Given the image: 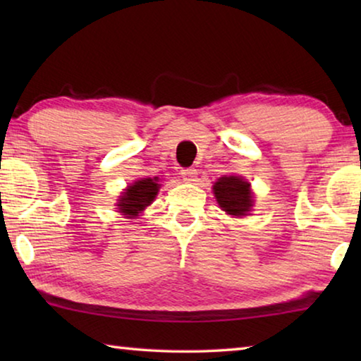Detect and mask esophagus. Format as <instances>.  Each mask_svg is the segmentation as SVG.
Segmentation results:
<instances>
[{"mask_svg": "<svg viewBox=\"0 0 361 361\" xmlns=\"http://www.w3.org/2000/svg\"><path fill=\"white\" fill-rule=\"evenodd\" d=\"M180 175H181L183 180L191 183V181H195V176H197V170H195V169H183Z\"/></svg>", "mask_w": 361, "mask_h": 361, "instance_id": "obj_1", "label": "esophagus"}]
</instances>
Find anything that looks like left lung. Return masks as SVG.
<instances>
[{"mask_svg":"<svg viewBox=\"0 0 361 361\" xmlns=\"http://www.w3.org/2000/svg\"><path fill=\"white\" fill-rule=\"evenodd\" d=\"M213 192L221 209L234 216H245L253 207L248 183L240 176H221L213 186Z\"/></svg>","mask_w":361,"mask_h":361,"instance_id":"1","label":"left lung"}]
</instances>
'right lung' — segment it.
Segmentation results:
<instances>
[{"label": "right lung", "instance_id": "add662e5", "mask_svg": "<svg viewBox=\"0 0 361 361\" xmlns=\"http://www.w3.org/2000/svg\"><path fill=\"white\" fill-rule=\"evenodd\" d=\"M157 191V178H143L135 181L119 197V212L129 218L138 216V213L145 210V207H148L154 200Z\"/></svg>", "mask_w": 361, "mask_h": 361}]
</instances>
